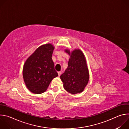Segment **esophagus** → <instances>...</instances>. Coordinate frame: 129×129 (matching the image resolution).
<instances>
[{
    "label": "esophagus",
    "mask_w": 129,
    "mask_h": 129,
    "mask_svg": "<svg viewBox=\"0 0 129 129\" xmlns=\"http://www.w3.org/2000/svg\"><path fill=\"white\" fill-rule=\"evenodd\" d=\"M58 75H59V76H61V75L62 72H61V71H59V72H58Z\"/></svg>",
    "instance_id": "34e87169"
}]
</instances>
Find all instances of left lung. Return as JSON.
Masks as SVG:
<instances>
[{"mask_svg": "<svg viewBox=\"0 0 129 129\" xmlns=\"http://www.w3.org/2000/svg\"><path fill=\"white\" fill-rule=\"evenodd\" d=\"M65 51L68 53L70 58L68 67L60 76L64 88L72 94L81 93L87 85L89 79L85 56L79 49L71 52L67 49Z\"/></svg>", "mask_w": 129, "mask_h": 129, "instance_id": "1", "label": "left lung"}]
</instances>
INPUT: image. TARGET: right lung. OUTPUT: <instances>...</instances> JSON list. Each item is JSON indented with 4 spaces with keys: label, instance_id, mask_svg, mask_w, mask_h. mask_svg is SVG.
<instances>
[{
    "label": "right lung",
    "instance_id": "add662e5",
    "mask_svg": "<svg viewBox=\"0 0 129 129\" xmlns=\"http://www.w3.org/2000/svg\"><path fill=\"white\" fill-rule=\"evenodd\" d=\"M54 48L50 43L40 46L28 58L24 64V81L27 89L32 93H43L52 79L58 76L51 58Z\"/></svg>",
    "mask_w": 129,
    "mask_h": 129
}]
</instances>
